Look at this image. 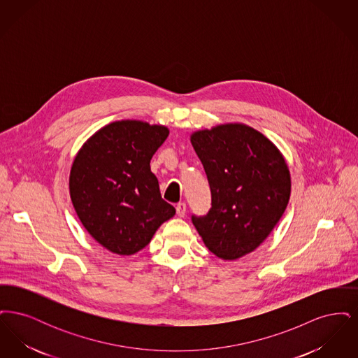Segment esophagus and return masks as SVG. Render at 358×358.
Instances as JSON below:
<instances>
[{"instance_id":"obj_1","label":"esophagus","mask_w":358,"mask_h":358,"mask_svg":"<svg viewBox=\"0 0 358 358\" xmlns=\"http://www.w3.org/2000/svg\"><path fill=\"white\" fill-rule=\"evenodd\" d=\"M176 210H177V215H178L180 217H184V216H185V213H187V204H185V203H180V204H177V206H176Z\"/></svg>"}]
</instances>
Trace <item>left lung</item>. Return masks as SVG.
Returning <instances> with one entry per match:
<instances>
[{
	"label": "left lung",
	"mask_w": 358,
	"mask_h": 358,
	"mask_svg": "<svg viewBox=\"0 0 358 358\" xmlns=\"http://www.w3.org/2000/svg\"><path fill=\"white\" fill-rule=\"evenodd\" d=\"M204 166L212 208L192 217L206 248L222 260L251 254L283 216L291 194L285 155L244 123H222L190 134Z\"/></svg>",
	"instance_id": "1"
}]
</instances>
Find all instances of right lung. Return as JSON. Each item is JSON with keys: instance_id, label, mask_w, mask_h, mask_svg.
Masks as SVG:
<instances>
[{"instance_id": "obj_1", "label": "right lung", "mask_w": 358, "mask_h": 358, "mask_svg": "<svg viewBox=\"0 0 358 358\" xmlns=\"http://www.w3.org/2000/svg\"><path fill=\"white\" fill-rule=\"evenodd\" d=\"M168 136L164 124L115 120L90 136L73 158L72 205L87 232L113 254L134 255L176 215L150 171Z\"/></svg>"}]
</instances>
